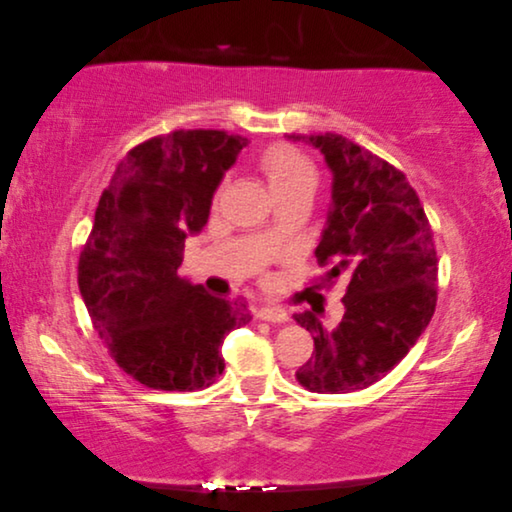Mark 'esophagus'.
<instances>
[{
  "label": "esophagus",
  "instance_id": "1",
  "mask_svg": "<svg viewBox=\"0 0 512 512\" xmlns=\"http://www.w3.org/2000/svg\"><path fill=\"white\" fill-rule=\"evenodd\" d=\"M255 316L259 320H266V322H285L287 320V311L281 307H261Z\"/></svg>",
  "mask_w": 512,
  "mask_h": 512
}]
</instances>
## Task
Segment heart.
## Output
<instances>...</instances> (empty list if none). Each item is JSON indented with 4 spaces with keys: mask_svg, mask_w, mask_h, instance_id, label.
<instances>
[{
    "mask_svg": "<svg viewBox=\"0 0 512 512\" xmlns=\"http://www.w3.org/2000/svg\"><path fill=\"white\" fill-rule=\"evenodd\" d=\"M259 170L274 196L290 192L309 190L316 183V170H313L307 157L287 144H274L259 155Z\"/></svg>",
    "mask_w": 512,
    "mask_h": 512,
    "instance_id": "obj_1",
    "label": "heart"
}]
</instances>
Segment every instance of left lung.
<instances>
[{"label": "left lung", "instance_id": "left-lung-1", "mask_svg": "<svg viewBox=\"0 0 512 512\" xmlns=\"http://www.w3.org/2000/svg\"><path fill=\"white\" fill-rule=\"evenodd\" d=\"M287 140L316 147L331 170V207L316 257L320 266L331 264L329 281L350 279L335 329L311 311L294 313L316 346L296 378L316 393L359 391L406 357L435 313L432 231L402 170L339 134Z\"/></svg>", "mask_w": 512, "mask_h": 512}]
</instances>
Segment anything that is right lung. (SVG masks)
Instances as JSON below:
<instances>
[{
    "mask_svg": "<svg viewBox=\"0 0 512 512\" xmlns=\"http://www.w3.org/2000/svg\"><path fill=\"white\" fill-rule=\"evenodd\" d=\"M248 140L218 129L157 136L131 149L103 190L77 266L80 294L110 355L138 383L196 391L225 370V335L251 322L242 300L181 279L186 238Z\"/></svg>",
    "mask_w": 512,
    "mask_h": 512,
    "instance_id": "add662e5",
    "label": "right lung"
}]
</instances>
